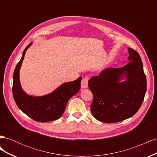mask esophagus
<instances>
[{
  "instance_id": "34e87169",
  "label": "esophagus",
  "mask_w": 157,
  "mask_h": 157,
  "mask_svg": "<svg viewBox=\"0 0 157 157\" xmlns=\"http://www.w3.org/2000/svg\"><path fill=\"white\" fill-rule=\"evenodd\" d=\"M88 86V78L87 77L84 78L81 81V88L83 89L86 88Z\"/></svg>"
}]
</instances>
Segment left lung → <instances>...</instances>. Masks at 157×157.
Listing matches in <instances>:
<instances>
[{
    "label": "left lung",
    "mask_w": 157,
    "mask_h": 157,
    "mask_svg": "<svg viewBox=\"0 0 157 157\" xmlns=\"http://www.w3.org/2000/svg\"><path fill=\"white\" fill-rule=\"evenodd\" d=\"M128 62L121 68H107L88 81L94 100L91 111L98 121L113 123L134 116L144 101L147 80L139 54L128 48Z\"/></svg>",
    "instance_id": "8db88e82"
}]
</instances>
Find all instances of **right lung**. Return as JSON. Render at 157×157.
<instances>
[{
  "mask_svg": "<svg viewBox=\"0 0 157 157\" xmlns=\"http://www.w3.org/2000/svg\"><path fill=\"white\" fill-rule=\"evenodd\" d=\"M32 44L31 42L23 50L21 58L14 71L13 96L19 109L32 119L40 122L55 121L63 114L69 99L79 91L82 77L61 84L53 92L44 96H33L27 94L21 86L20 71L26 51Z\"/></svg>",
  "mask_w": 157,
  "mask_h": 157,
  "instance_id": "right-lung-1",
  "label": "right lung"
}]
</instances>
